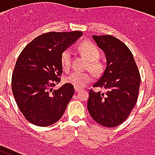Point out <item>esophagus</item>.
Segmentation results:
<instances>
[{
  "instance_id": "34e87169",
  "label": "esophagus",
  "mask_w": 155,
  "mask_h": 155,
  "mask_svg": "<svg viewBox=\"0 0 155 155\" xmlns=\"http://www.w3.org/2000/svg\"><path fill=\"white\" fill-rule=\"evenodd\" d=\"M74 90H75V92H76V93H77V92H80V91H81V89H79V88H75Z\"/></svg>"
}]
</instances>
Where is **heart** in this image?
I'll list each match as a JSON object with an SVG mask.
<instances>
[{"mask_svg": "<svg viewBox=\"0 0 155 155\" xmlns=\"http://www.w3.org/2000/svg\"><path fill=\"white\" fill-rule=\"evenodd\" d=\"M79 51L89 61L88 67L94 74H101L104 69V64L99 61L101 51L99 48L90 41H83L79 45ZM61 63L64 71L71 67V54L69 50H64L61 54ZM65 82L72 84L75 88H82L92 81V74L87 72H73L65 77Z\"/></svg>", "mask_w": 155, "mask_h": 155, "instance_id": "1", "label": "heart"}]
</instances>
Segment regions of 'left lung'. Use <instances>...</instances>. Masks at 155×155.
Listing matches in <instances>:
<instances>
[{
    "label": "left lung",
    "mask_w": 155,
    "mask_h": 155,
    "mask_svg": "<svg viewBox=\"0 0 155 155\" xmlns=\"http://www.w3.org/2000/svg\"><path fill=\"white\" fill-rule=\"evenodd\" d=\"M104 51L107 66L90 90L87 108L95 122L104 127H116L124 122L136 104L140 74L132 52L126 45L110 35H93Z\"/></svg>",
    "instance_id": "left-lung-1"
}]
</instances>
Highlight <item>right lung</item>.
Instances as JSON below:
<instances>
[{
	"label": "right lung",
	"instance_id": "obj_1",
	"mask_svg": "<svg viewBox=\"0 0 155 155\" xmlns=\"http://www.w3.org/2000/svg\"><path fill=\"white\" fill-rule=\"evenodd\" d=\"M81 31L48 32L31 41L21 52L12 77V88L20 110L29 122L46 127L61 119L74 93L63 84L53 90L63 73L61 54L82 35Z\"/></svg>",
	"mask_w": 155,
	"mask_h": 155
}]
</instances>
